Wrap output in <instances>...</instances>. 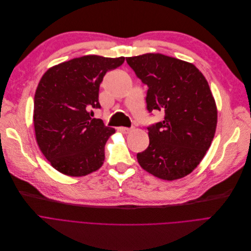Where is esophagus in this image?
<instances>
[{"mask_svg": "<svg viewBox=\"0 0 251 251\" xmlns=\"http://www.w3.org/2000/svg\"><path fill=\"white\" fill-rule=\"evenodd\" d=\"M118 129L121 130V132H122L123 134H128V133L132 132L133 128H129V127H119Z\"/></svg>", "mask_w": 251, "mask_h": 251, "instance_id": "esophagus-1", "label": "esophagus"}]
</instances>
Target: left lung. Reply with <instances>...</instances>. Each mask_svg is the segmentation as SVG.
<instances>
[{"instance_id": "8db88e82", "label": "left lung", "mask_w": 251, "mask_h": 251, "mask_svg": "<svg viewBox=\"0 0 251 251\" xmlns=\"http://www.w3.org/2000/svg\"><path fill=\"white\" fill-rule=\"evenodd\" d=\"M148 86L147 109L164 114L148 127L149 146L137 154L141 168L174 181L192 173L216 134L218 109L208 82L192 63L159 53L126 58Z\"/></svg>"}]
</instances>
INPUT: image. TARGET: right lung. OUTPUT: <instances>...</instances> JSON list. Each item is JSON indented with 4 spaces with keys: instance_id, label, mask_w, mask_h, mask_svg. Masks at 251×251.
<instances>
[{
    "instance_id": "obj_1",
    "label": "right lung",
    "mask_w": 251,
    "mask_h": 251,
    "mask_svg": "<svg viewBox=\"0 0 251 251\" xmlns=\"http://www.w3.org/2000/svg\"><path fill=\"white\" fill-rule=\"evenodd\" d=\"M124 62L125 57L87 55L55 65L42 76L34 94L35 140L58 172L82 176L102 166L105 144L115 129L91 116L101 108L104 75Z\"/></svg>"
}]
</instances>
